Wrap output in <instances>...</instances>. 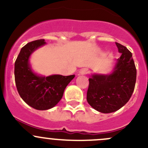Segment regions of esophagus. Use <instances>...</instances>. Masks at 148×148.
Returning a JSON list of instances; mask_svg holds the SVG:
<instances>
[{
  "label": "esophagus",
  "instance_id": "obj_1",
  "mask_svg": "<svg viewBox=\"0 0 148 148\" xmlns=\"http://www.w3.org/2000/svg\"><path fill=\"white\" fill-rule=\"evenodd\" d=\"M88 73V69H86V68H83V69H82L79 71V74H80V75H84V74H86Z\"/></svg>",
  "mask_w": 148,
  "mask_h": 148
}]
</instances>
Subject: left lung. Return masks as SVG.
<instances>
[{
	"instance_id": "obj_1",
	"label": "left lung",
	"mask_w": 148,
	"mask_h": 148,
	"mask_svg": "<svg viewBox=\"0 0 148 148\" xmlns=\"http://www.w3.org/2000/svg\"><path fill=\"white\" fill-rule=\"evenodd\" d=\"M121 56L116 60L110 74H94L88 79L86 100L103 113H113L122 108L131 97L136 82V68L132 53L116 42Z\"/></svg>"
}]
</instances>
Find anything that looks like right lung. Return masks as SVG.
I'll return each instance as SVG.
<instances>
[{
    "mask_svg": "<svg viewBox=\"0 0 148 148\" xmlns=\"http://www.w3.org/2000/svg\"><path fill=\"white\" fill-rule=\"evenodd\" d=\"M46 45L45 40L27 43L21 49L15 62V81L18 93L23 101L40 111L55 106L63 96L65 88L75 75L60 74L41 76L33 71L29 57L36 49Z\"/></svg>",
    "mask_w": 148,
    "mask_h": 148,
    "instance_id": "1",
    "label": "right lung"
}]
</instances>
